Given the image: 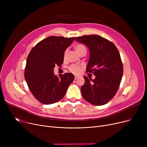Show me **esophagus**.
Wrapping results in <instances>:
<instances>
[{
	"instance_id": "1",
	"label": "esophagus",
	"mask_w": 147,
	"mask_h": 147,
	"mask_svg": "<svg viewBox=\"0 0 147 147\" xmlns=\"http://www.w3.org/2000/svg\"><path fill=\"white\" fill-rule=\"evenodd\" d=\"M78 78H79V77H78V76H75V77H74V79H75V80L78 79Z\"/></svg>"
}]
</instances>
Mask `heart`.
I'll use <instances>...</instances> for the list:
<instances>
[{
  "instance_id": "b5f03b06",
  "label": "heart",
  "mask_w": 147,
  "mask_h": 147,
  "mask_svg": "<svg viewBox=\"0 0 147 147\" xmlns=\"http://www.w3.org/2000/svg\"><path fill=\"white\" fill-rule=\"evenodd\" d=\"M75 50H76V52L78 54H79L82 51L86 52V49L85 48V46L83 45H81V44H79L78 45H76L75 46ZM66 53H67V51L65 52V55L66 54ZM68 69L69 71L74 74H79L80 73V72L82 71L81 67L79 65H76V64H72L71 65H69L68 67Z\"/></svg>"
}]
</instances>
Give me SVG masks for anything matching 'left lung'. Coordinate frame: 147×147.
Here are the masks:
<instances>
[{"instance_id": "left-lung-1", "label": "left lung", "mask_w": 147, "mask_h": 147, "mask_svg": "<svg viewBox=\"0 0 147 147\" xmlns=\"http://www.w3.org/2000/svg\"><path fill=\"white\" fill-rule=\"evenodd\" d=\"M75 40L89 49L86 71L96 76L94 80L84 76L82 96L92 105H103L114 96L120 86L123 73L120 53L113 42L98 35H84Z\"/></svg>"}]
</instances>
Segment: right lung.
Masks as SVG:
<instances>
[{
    "instance_id": "right-lung-1",
    "label": "right lung",
    "mask_w": 147,
    "mask_h": 147,
    "mask_svg": "<svg viewBox=\"0 0 147 147\" xmlns=\"http://www.w3.org/2000/svg\"><path fill=\"white\" fill-rule=\"evenodd\" d=\"M74 37L49 36L37 43L27 58L24 78L34 98L46 105L55 103L63 98L74 79L72 73H53L55 65L63 63L65 49Z\"/></svg>"
}]
</instances>
